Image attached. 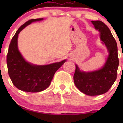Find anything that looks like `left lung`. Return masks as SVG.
<instances>
[{
  "instance_id": "1",
  "label": "left lung",
  "mask_w": 123,
  "mask_h": 123,
  "mask_svg": "<svg viewBox=\"0 0 123 123\" xmlns=\"http://www.w3.org/2000/svg\"><path fill=\"white\" fill-rule=\"evenodd\" d=\"M100 33V38L108 48L109 56L104 66L99 70L85 73L75 65L73 79L79 90L89 96H96L106 93L117 79L119 59L116 41L105 24L100 21H92Z\"/></svg>"
}]
</instances>
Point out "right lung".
<instances>
[{
    "label": "right lung",
    "instance_id": "add662e5",
    "mask_svg": "<svg viewBox=\"0 0 123 123\" xmlns=\"http://www.w3.org/2000/svg\"><path fill=\"white\" fill-rule=\"evenodd\" d=\"M42 19H32L22 25L12 37L9 46L6 61L10 79L17 89L27 92H38L47 89L55 73L66 61L47 65H34L25 61L18 50V34L32 22Z\"/></svg>",
    "mask_w": 123,
    "mask_h": 123
}]
</instances>
